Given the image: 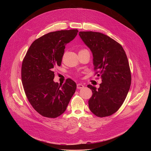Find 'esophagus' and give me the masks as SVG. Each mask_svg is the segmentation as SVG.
Masks as SVG:
<instances>
[{
    "label": "esophagus",
    "instance_id": "1",
    "mask_svg": "<svg viewBox=\"0 0 151 151\" xmlns=\"http://www.w3.org/2000/svg\"><path fill=\"white\" fill-rule=\"evenodd\" d=\"M84 87V86L82 83H78L77 84V88L78 89H81Z\"/></svg>",
    "mask_w": 151,
    "mask_h": 151
}]
</instances>
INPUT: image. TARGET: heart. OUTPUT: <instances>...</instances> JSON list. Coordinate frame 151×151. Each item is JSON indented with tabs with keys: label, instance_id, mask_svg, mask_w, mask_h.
I'll use <instances>...</instances> for the list:
<instances>
[{
	"label": "heart",
	"instance_id": "b5f03b06",
	"mask_svg": "<svg viewBox=\"0 0 151 151\" xmlns=\"http://www.w3.org/2000/svg\"><path fill=\"white\" fill-rule=\"evenodd\" d=\"M81 51H83V50H81Z\"/></svg>",
	"mask_w": 151,
	"mask_h": 151
}]
</instances>
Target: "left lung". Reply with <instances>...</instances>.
Wrapping results in <instances>:
<instances>
[{
    "label": "left lung",
    "mask_w": 151,
    "mask_h": 151,
    "mask_svg": "<svg viewBox=\"0 0 151 151\" xmlns=\"http://www.w3.org/2000/svg\"><path fill=\"white\" fill-rule=\"evenodd\" d=\"M79 35L91 51L95 74L102 82L93 92L89 108L98 117L111 116L123 104L131 85L132 75L127 55L118 42L100 32H80Z\"/></svg>",
    "instance_id": "1"
}]
</instances>
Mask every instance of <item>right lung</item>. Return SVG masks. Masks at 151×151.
Wrapping results in <instances>:
<instances>
[{"mask_svg": "<svg viewBox=\"0 0 151 151\" xmlns=\"http://www.w3.org/2000/svg\"><path fill=\"white\" fill-rule=\"evenodd\" d=\"M77 29L48 33L35 40L22 63L21 80L26 97L43 116L55 118L63 114L75 92L70 78L62 85L55 82L54 68L60 66L65 46L77 35Z\"/></svg>", "mask_w": 151, "mask_h": 151, "instance_id": "add662e5", "label": "right lung"}]
</instances>
